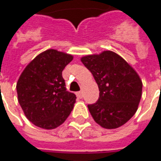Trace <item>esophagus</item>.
Returning a JSON list of instances; mask_svg holds the SVG:
<instances>
[{
    "mask_svg": "<svg viewBox=\"0 0 161 161\" xmlns=\"http://www.w3.org/2000/svg\"><path fill=\"white\" fill-rule=\"evenodd\" d=\"M75 94H76V97L78 98V99H82L83 98V92H75Z\"/></svg>",
    "mask_w": 161,
    "mask_h": 161,
    "instance_id": "1",
    "label": "esophagus"
}]
</instances>
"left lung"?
<instances>
[{
	"instance_id": "1",
	"label": "left lung",
	"mask_w": 161,
	"mask_h": 161,
	"mask_svg": "<svg viewBox=\"0 0 161 161\" xmlns=\"http://www.w3.org/2000/svg\"><path fill=\"white\" fill-rule=\"evenodd\" d=\"M81 61L91 71L100 91L97 102L88 105L94 121L106 129L125 124L136 114L141 100L142 83L139 75L111 51L86 55Z\"/></svg>"
}]
</instances>
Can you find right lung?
I'll return each mask as SVG.
<instances>
[{"label":"right lung","mask_w":161,"mask_h":161,"mask_svg":"<svg viewBox=\"0 0 161 161\" xmlns=\"http://www.w3.org/2000/svg\"><path fill=\"white\" fill-rule=\"evenodd\" d=\"M72 59L71 54L50 49L21 73L16 86L18 100L26 119L36 126L54 129L71 113L76 97L66 90L62 71Z\"/></svg>","instance_id":"obj_1"}]
</instances>
